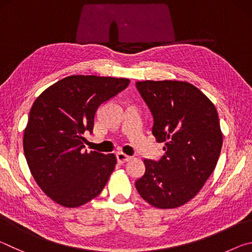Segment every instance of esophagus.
Instances as JSON below:
<instances>
[{
	"mask_svg": "<svg viewBox=\"0 0 252 252\" xmlns=\"http://www.w3.org/2000/svg\"><path fill=\"white\" fill-rule=\"evenodd\" d=\"M117 160H118V162H120V163H125V162L131 160V157L126 156V153H123V152H118L117 153Z\"/></svg>",
	"mask_w": 252,
	"mask_h": 252,
	"instance_id": "1",
	"label": "esophagus"
}]
</instances>
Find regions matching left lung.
Listing matches in <instances>:
<instances>
[{"mask_svg": "<svg viewBox=\"0 0 252 252\" xmlns=\"http://www.w3.org/2000/svg\"><path fill=\"white\" fill-rule=\"evenodd\" d=\"M135 85L151 111L152 134L164 142L159 160L144 159L146 172L135 188L153 207H180L199 192L218 162L222 147L218 112L188 82L148 80Z\"/></svg>", "mask_w": 252, "mask_h": 252, "instance_id": "obj_1", "label": "left lung"}]
</instances>
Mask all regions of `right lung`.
Masks as SVG:
<instances>
[{
    "label": "right lung",
    "instance_id": "1",
    "mask_svg": "<svg viewBox=\"0 0 252 252\" xmlns=\"http://www.w3.org/2000/svg\"><path fill=\"white\" fill-rule=\"evenodd\" d=\"M129 79L71 75L37 96L24 130L30 171L43 192L75 208L97 197L117 164L113 153L84 152L97 109L129 85Z\"/></svg>",
    "mask_w": 252,
    "mask_h": 252
}]
</instances>
